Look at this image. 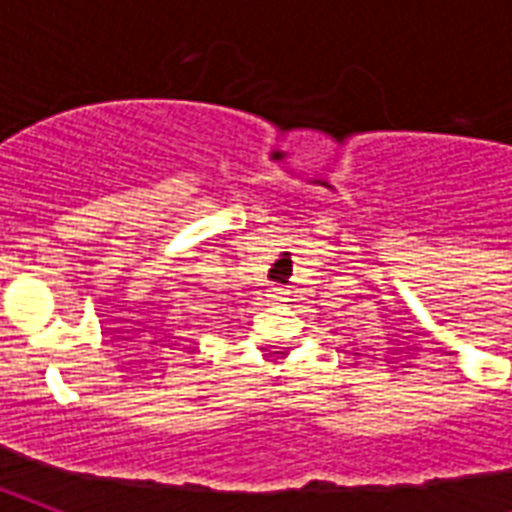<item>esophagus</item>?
<instances>
[{
	"label": "esophagus",
	"instance_id": "34e87169",
	"mask_svg": "<svg viewBox=\"0 0 512 512\" xmlns=\"http://www.w3.org/2000/svg\"><path fill=\"white\" fill-rule=\"evenodd\" d=\"M268 297H271L273 303H287V292H284V289H281V287H271Z\"/></svg>",
	"mask_w": 512,
	"mask_h": 512
}]
</instances>
